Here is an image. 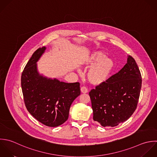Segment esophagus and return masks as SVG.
<instances>
[{"mask_svg":"<svg viewBox=\"0 0 157 157\" xmlns=\"http://www.w3.org/2000/svg\"><path fill=\"white\" fill-rule=\"evenodd\" d=\"M81 93H82V94H86V93L88 92V90L87 89L86 87H82L81 88Z\"/></svg>","mask_w":157,"mask_h":157,"instance_id":"34e87169","label":"esophagus"}]
</instances>
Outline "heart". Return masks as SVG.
Instances as JSON below:
<instances>
[{"label": "heart", "instance_id": "b5f03b06", "mask_svg": "<svg viewBox=\"0 0 157 157\" xmlns=\"http://www.w3.org/2000/svg\"><path fill=\"white\" fill-rule=\"evenodd\" d=\"M82 65L87 68L90 67L87 72V79L91 84L95 86L106 82L115 67L114 61L100 51L87 55L82 60Z\"/></svg>", "mask_w": 157, "mask_h": 157}]
</instances>
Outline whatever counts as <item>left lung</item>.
Here are the masks:
<instances>
[{
	"label": "left lung",
	"instance_id": "8db88e82",
	"mask_svg": "<svg viewBox=\"0 0 157 157\" xmlns=\"http://www.w3.org/2000/svg\"><path fill=\"white\" fill-rule=\"evenodd\" d=\"M142 78L135 59L108 80L89 92L95 121L103 127H115L128 120L137 107Z\"/></svg>",
	"mask_w": 157,
	"mask_h": 157
}]
</instances>
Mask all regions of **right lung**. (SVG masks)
Instances as JSON below:
<instances>
[{"mask_svg":"<svg viewBox=\"0 0 157 157\" xmlns=\"http://www.w3.org/2000/svg\"><path fill=\"white\" fill-rule=\"evenodd\" d=\"M46 47L36 49L26 64L21 76L24 100L30 114L51 127L63 124L68 118L73 101L81 94L79 83H67L40 73L37 62Z\"/></svg>","mask_w":157,"mask_h":157,"instance_id":"add662e5","label":"right lung"}]
</instances>
